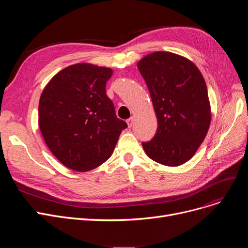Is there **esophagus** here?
<instances>
[{"instance_id": "1", "label": "esophagus", "mask_w": 248, "mask_h": 248, "mask_svg": "<svg viewBox=\"0 0 248 248\" xmlns=\"http://www.w3.org/2000/svg\"><path fill=\"white\" fill-rule=\"evenodd\" d=\"M126 124H127L128 127H132L133 124H134V117H131V119H128V120L126 121Z\"/></svg>"}]
</instances>
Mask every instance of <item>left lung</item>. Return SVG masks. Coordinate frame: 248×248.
I'll return each mask as SVG.
<instances>
[{
	"mask_svg": "<svg viewBox=\"0 0 248 248\" xmlns=\"http://www.w3.org/2000/svg\"><path fill=\"white\" fill-rule=\"evenodd\" d=\"M154 104L158 128L141 142L148 157L165 166L189 161L211 122L204 78L193 62L171 52H154L138 63Z\"/></svg>",
	"mask_w": 248,
	"mask_h": 248,
	"instance_id": "1",
	"label": "left lung"
}]
</instances>
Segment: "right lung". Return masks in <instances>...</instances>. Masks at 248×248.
<instances>
[{
    "mask_svg": "<svg viewBox=\"0 0 248 248\" xmlns=\"http://www.w3.org/2000/svg\"><path fill=\"white\" fill-rule=\"evenodd\" d=\"M112 70L78 63L58 72L39 101V127L55 157L74 171L87 172L111 155L125 122L107 95Z\"/></svg>",
    "mask_w": 248,
    "mask_h": 248,
    "instance_id": "right-lung-1",
    "label": "right lung"
}]
</instances>
